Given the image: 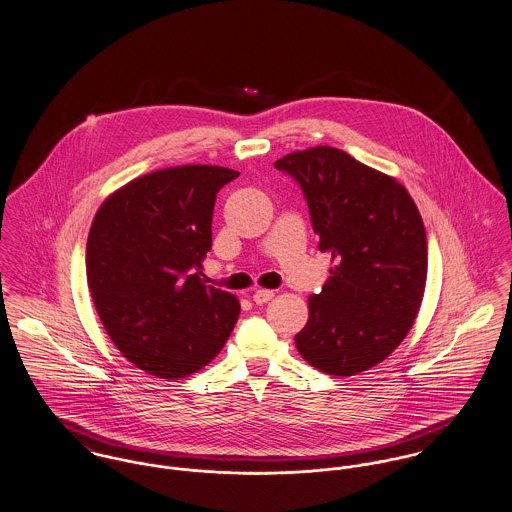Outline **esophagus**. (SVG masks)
<instances>
[{"label":"esophagus","instance_id":"1","mask_svg":"<svg viewBox=\"0 0 512 512\" xmlns=\"http://www.w3.org/2000/svg\"><path fill=\"white\" fill-rule=\"evenodd\" d=\"M272 299H274V291H270V289H256L254 295H252V301L256 305H264V303H268Z\"/></svg>","mask_w":512,"mask_h":512}]
</instances>
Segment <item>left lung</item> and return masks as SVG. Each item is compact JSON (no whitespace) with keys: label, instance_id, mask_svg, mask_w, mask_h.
Masks as SVG:
<instances>
[{"label":"left lung","instance_id":"8db88e82","mask_svg":"<svg viewBox=\"0 0 512 512\" xmlns=\"http://www.w3.org/2000/svg\"><path fill=\"white\" fill-rule=\"evenodd\" d=\"M274 166L303 189L319 250L334 262L323 291L309 297L295 346L319 372H366L419 315L428 268L419 209L395 178L332 146L291 152Z\"/></svg>","mask_w":512,"mask_h":512}]
</instances>
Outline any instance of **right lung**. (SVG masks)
Masks as SVG:
<instances>
[{
  "mask_svg": "<svg viewBox=\"0 0 512 512\" xmlns=\"http://www.w3.org/2000/svg\"><path fill=\"white\" fill-rule=\"evenodd\" d=\"M238 178L223 166L158 170L113 191L86 246L95 311L137 368L180 379L207 366L240 315L233 293L205 285L217 193Z\"/></svg>",
  "mask_w": 512,
  "mask_h": 512,
  "instance_id": "obj_1",
  "label": "right lung"
}]
</instances>
